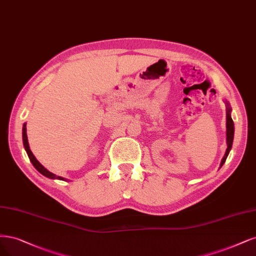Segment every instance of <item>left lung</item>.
Returning a JSON list of instances; mask_svg holds the SVG:
<instances>
[{
  "label": "left lung",
  "instance_id": "obj_1",
  "mask_svg": "<svg viewBox=\"0 0 256 256\" xmlns=\"http://www.w3.org/2000/svg\"><path fill=\"white\" fill-rule=\"evenodd\" d=\"M226 145H228V148L226 150V154H224V156L222 158V163H220V167H222L226 160V156L228 154V152H230L231 148H232V144H233V138H234V122H233V120L231 118V108L230 106H228V104L226 102Z\"/></svg>",
  "mask_w": 256,
  "mask_h": 256
}]
</instances>
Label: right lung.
Returning a JSON list of instances; mask_svg holds the SVG:
<instances>
[{
  "instance_id": "obj_1",
  "label": "right lung",
  "mask_w": 256,
  "mask_h": 256,
  "mask_svg": "<svg viewBox=\"0 0 256 256\" xmlns=\"http://www.w3.org/2000/svg\"><path fill=\"white\" fill-rule=\"evenodd\" d=\"M22 136H23V144H24V148L26 152L28 154V158L30 162L32 163V165L34 166V168H36L40 174H42L43 176H46V177L50 178V179H58V180H66L62 177H59V176H56L55 174H52L50 172H48L46 168H44V167L40 164V162H38V160L32 154V150L30 149V145H28V134H26V124L23 125V130H22Z\"/></svg>"
}]
</instances>
